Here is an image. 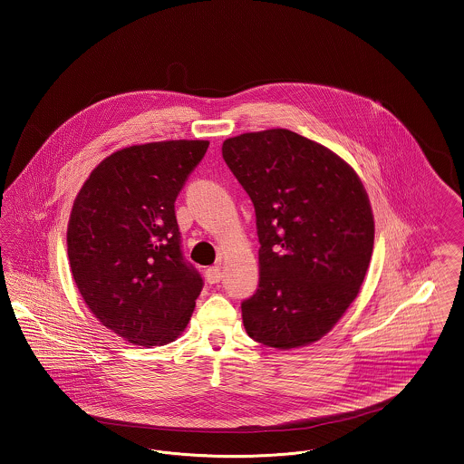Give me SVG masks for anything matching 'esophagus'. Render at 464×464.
I'll list each match as a JSON object with an SVG mask.
<instances>
[{
    "label": "esophagus",
    "mask_w": 464,
    "mask_h": 464,
    "mask_svg": "<svg viewBox=\"0 0 464 464\" xmlns=\"http://www.w3.org/2000/svg\"><path fill=\"white\" fill-rule=\"evenodd\" d=\"M205 278H207V282H208L210 285L219 284L222 280L221 266H212V267H208V269L205 271Z\"/></svg>",
    "instance_id": "obj_1"
}]
</instances>
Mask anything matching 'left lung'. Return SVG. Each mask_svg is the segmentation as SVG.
Segmentation results:
<instances>
[{"instance_id":"1","label":"left lung","mask_w":464,"mask_h":464,"mask_svg":"<svg viewBox=\"0 0 464 464\" xmlns=\"http://www.w3.org/2000/svg\"><path fill=\"white\" fill-rule=\"evenodd\" d=\"M222 158L256 208L261 280L242 303L246 334L269 348L318 341L353 303L374 218L353 169L285 129L226 139Z\"/></svg>"}]
</instances>
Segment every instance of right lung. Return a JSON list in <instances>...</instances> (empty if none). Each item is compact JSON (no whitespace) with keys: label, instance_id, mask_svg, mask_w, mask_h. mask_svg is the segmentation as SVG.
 <instances>
[{"label":"right lung","instance_id":"add662e5","mask_svg":"<svg viewBox=\"0 0 464 464\" xmlns=\"http://www.w3.org/2000/svg\"><path fill=\"white\" fill-rule=\"evenodd\" d=\"M207 148V140L125 148L90 174L74 199L72 278L99 322L132 344L174 341L203 288L182 252L176 199Z\"/></svg>","mask_w":464,"mask_h":464}]
</instances>
